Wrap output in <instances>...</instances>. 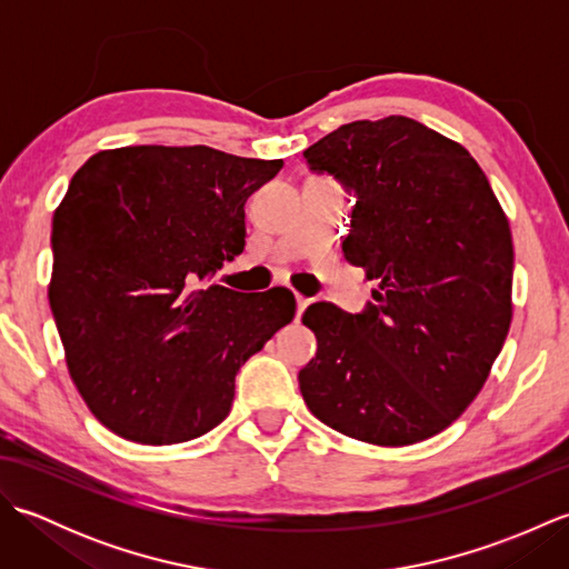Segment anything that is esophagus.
<instances>
[{
    "label": "esophagus",
    "mask_w": 569,
    "mask_h": 569,
    "mask_svg": "<svg viewBox=\"0 0 569 569\" xmlns=\"http://www.w3.org/2000/svg\"><path fill=\"white\" fill-rule=\"evenodd\" d=\"M296 306H298V318L303 316L306 312V308L310 306V298H306V296H296Z\"/></svg>",
    "instance_id": "1"
}]
</instances>
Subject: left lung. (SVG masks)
I'll return each instance as SVG.
<instances>
[{
  "mask_svg": "<svg viewBox=\"0 0 569 569\" xmlns=\"http://www.w3.org/2000/svg\"><path fill=\"white\" fill-rule=\"evenodd\" d=\"M357 198L345 259L373 303H312L298 371L312 416L371 445H413L475 401L511 325L513 241L469 151L408 117L345 124L303 151Z\"/></svg>",
  "mask_w": 569,
  "mask_h": 569,
  "instance_id": "left-lung-1",
  "label": "left lung"
}]
</instances>
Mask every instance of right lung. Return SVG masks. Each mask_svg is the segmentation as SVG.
Segmentation results:
<instances>
[{"mask_svg":"<svg viewBox=\"0 0 569 569\" xmlns=\"http://www.w3.org/2000/svg\"><path fill=\"white\" fill-rule=\"evenodd\" d=\"M281 168L210 147H124L72 176L48 300L104 428L141 445L200 438L227 418L239 367L293 320L286 288H204L244 249V204Z\"/></svg>","mask_w":569,"mask_h":569,"instance_id":"right-lung-1","label":"right lung"}]
</instances>
